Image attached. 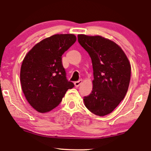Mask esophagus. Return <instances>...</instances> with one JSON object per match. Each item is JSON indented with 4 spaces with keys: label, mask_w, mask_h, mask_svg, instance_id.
<instances>
[{
    "label": "esophagus",
    "mask_w": 151,
    "mask_h": 151,
    "mask_svg": "<svg viewBox=\"0 0 151 151\" xmlns=\"http://www.w3.org/2000/svg\"><path fill=\"white\" fill-rule=\"evenodd\" d=\"M82 83H83V81L79 80L78 81H76L74 84H75V86H76V87H78V86L81 85Z\"/></svg>",
    "instance_id": "1"
}]
</instances>
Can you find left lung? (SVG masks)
<instances>
[{
  "mask_svg": "<svg viewBox=\"0 0 151 151\" xmlns=\"http://www.w3.org/2000/svg\"><path fill=\"white\" fill-rule=\"evenodd\" d=\"M78 40L90 55L93 68V91L84 97V103L93 114L106 115L127 93L131 73L129 60L118 45L101 36L78 35Z\"/></svg>",
  "mask_w": 151,
  "mask_h": 151,
  "instance_id": "obj_1",
  "label": "left lung"
}]
</instances>
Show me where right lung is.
I'll return each mask as SVG.
<instances>
[{"instance_id":"right-lung-1","label":"right lung","mask_w":151,"mask_h":151,"mask_svg":"<svg viewBox=\"0 0 151 151\" xmlns=\"http://www.w3.org/2000/svg\"><path fill=\"white\" fill-rule=\"evenodd\" d=\"M73 34L55 35L35 45L27 53L20 68V83L27 101L44 113L57 107L68 89L62 55L76 42Z\"/></svg>"}]
</instances>
